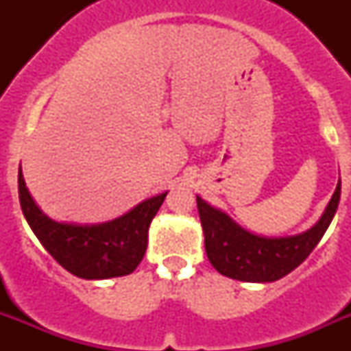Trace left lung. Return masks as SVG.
<instances>
[{"label":"left lung","instance_id":"8db88e82","mask_svg":"<svg viewBox=\"0 0 351 351\" xmlns=\"http://www.w3.org/2000/svg\"><path fill=\"white\" fill-rule=\"evenodd\" d=\"M341 198V181L320 221L311 230L293 237H258L235 225L225 213L213 209L197 197L198 214L206 237V253L213 267L232 280L271 283L297 269L320 243L332 221Z\"/></svg>","mask_w":351,"mask_h":351}]
</instances>
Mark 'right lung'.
<instances>
[{
  "instance_id": "obj_1",
  "label": "right lung",
  "mask_w": 351,
  "mask_h": 351,
  "mask_svg": "<svg viewBox=\"0 0 351 351\" xmlns=\"http://www.w3.org/2000/svg\"><path fill=\"white\" fill-rule=\"evenodd\" d=\"M165 197L149 198L114 221L66 225L52 221L38 209L19 170V200L31 230L61 267L82 280L119 278L135 271L147 250L149 226Z\"/></svg>"
}]
</instances>
